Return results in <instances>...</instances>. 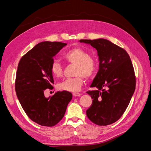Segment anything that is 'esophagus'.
<instances>
[{
	"instance_id": "34e87169",
	"label": "esophagus",
	"mask_w": 151,
	"mask_h": 151,
	"mask_svg": "<svg viewBox=\"0 0 151 151\" xmlns=\"http://www.w3.org/2000/svg\"><path fill=\"white\" fill-rule=\"evenodd\" d=\"M72 94L74 97H77V96H81V94L79 93H73Z\"/></svg>"
}]
</instances>
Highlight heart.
I'll return each mask as SVG.
<instances>
[{
	"mask_svg": "<svg viewBox=\"0 0 151 151\" xmlns=\"http://www.w3.org/2000/svg\"><path fill=\"white\" fill-rule=\"evenodd\" d=\"M63 58L68 63L76 64L74 73L76 77L60 82L58 84V89L77 92L83 86L84 77L89 79L94 75L97 70L96 62L93 57L89 56L86 50L79 47L68 50L63 53ZM50 70L54 77H60L63 73V66L60 62L54 59L52 62Z\"/></svg>",
	"mask_w": 151,
	"mask_h": 151,
	"instance_id": "obj_1",
	"label": "heart"
}]
</instances>
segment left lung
Wrapping results in <instances>:
<instances>
[{"mask_svg": "<svg viewBox=\"0 0 151 151\" xmlns=\"http://www.w3.org/2000/svg\"><path fill=\"white\" fill-rule=\"evenodd\" d=\"M96 49L99 70L87 93L93 99L86 110L89 119L98 125L115 123L126 110L135 89L133 65L125 50L103 38L81 40Z\"/></svg>", "mask_w": 151, "mask_h": 151, "instance_id": "8db88e82", "label": "left lung"}]
</instances>
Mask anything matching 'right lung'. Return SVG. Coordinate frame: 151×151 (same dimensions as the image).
I'll return each instance as SVG.
<instances>
[{
  "instance_id": "1",
  "label": "right lung",
  "mask_w": 151,
  "mask_h": 151,
  "mask_svg": "<svg viewBox=\"0 0 151 151\" xmlns=\"http://www.w3.org/2000/svg\"><path fill=\"white\" fill-rule=\"evenodd\" d=\"M67 43L43 42L37 44L19 62L15 89L18 100L30 119L42 126L53 127L65 115L72 94L58 91L46 98L44 91L52 89L53 76L50 70L54 57Z\"/></svg>"
}]
</instances>
